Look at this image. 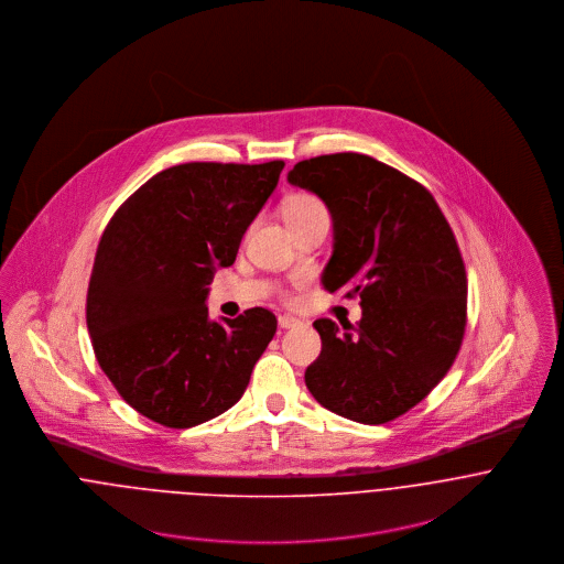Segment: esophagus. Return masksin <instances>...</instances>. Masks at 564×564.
I'll return each instance as SVG.
<instances>
[{
  "mask_svg": "<svg viewBox=\"0 0 564 564\" xmlns=\"http://www.w3.org/2000/svg\"><path fill=\"white\" fill-rule=\"evenodd\" d=\"M278 323H280L282 329H289V327H297L302 322L297 317H291V315H280Z\"/></svg>",
  "mask_w": 564,
  "mask_h": 564,
  "instance_id": "esophagus-1",
  "label": "esophagus"
}]
</instances>
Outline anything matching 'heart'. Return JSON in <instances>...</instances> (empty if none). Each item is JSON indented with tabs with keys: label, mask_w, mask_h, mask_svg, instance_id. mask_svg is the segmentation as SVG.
<instances>
[{
	"label": "heart",
	"mask_w": 564,
	"mask_h": 564,
	"mask_svg": "<svg viewBox=\"0 0 564 564\" xmlns=\"http://www.w3.org/2000/svg\"><path fill=\"white\" fill-rule=\"evenodd\" d=\"M325 210V206L322 204L319 197L315 195H308V193H302V195H295L286 202L284 206V217L286 219H293V217H304V215H311V213H322Z\"/></svg>",
	"instance_id": "b5f03b06"
}]
</instances>
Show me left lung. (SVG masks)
Here are the masks:
<instances>
[{
  "label": "left lung",
  "instance_id": "8db88e82",
  "mask_svg": "<svg viewBox=\"0 0 564 564\" xmlns=\"http://www.w3.org/2000/svg\"><path fill=\"white\" fill-rule=\"evenodd\" d=\"M289 182L332 215L323 289L360 295L362 308L360 322L343 329L313 323L322 354L306 369V387L345 419L393 421L445 378L463 345L467 273L456 237L427 188L365 154L297 162Z\"/></svg>",
  "mask_w": 564,
  "mask_h": 564
}]
</instances>
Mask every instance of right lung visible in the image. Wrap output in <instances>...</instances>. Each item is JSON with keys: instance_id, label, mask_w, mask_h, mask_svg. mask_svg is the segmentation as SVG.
I'll use <instances>...</instances> for the list:
<instances>
[{"instance_id": "1", "label": "right lung", "mask_w": 564, "mask_h": 564, "mask_svg": "<svg viewBox=\"0 0 564 564\" xmlns=\"http://www.w3.org/2000/svg\"><path fill=\"white\" fill-rule=\"evenodd\" d=\"M282 169V161L175 164L106 226L86 325L101 371L143 416L184 430L241 400L278 322L267 308L213 322L208 284L237 260Z\"/></svg>"}]
</instances>
